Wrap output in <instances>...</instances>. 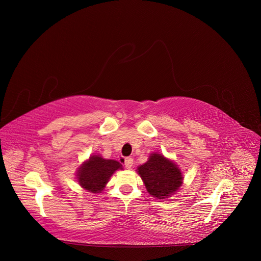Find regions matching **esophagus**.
<instances>
[{
  "mask_svg": "<svg viewBox=\"0 0 261 261\" xmlns=\"http://www.w3.org/2000/svg\"><path fill=\"white\" fill-rule=\"evenodd\" d=\"M133 166V159L132 158H126L125 159V167L127 169H130Z\"/></svg>",
  "mask_w": 261,
  "mask_h": 261,
  "instance_id": "obj_1",
  "label": "esophagus"
}]
</instances>
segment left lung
I'll return each mask as SVG.
<instances>
[{
    "mask_svg": "<svg viewBox=\"0 0 261 261\" xmlns=\"http://www.w3.org/2000/svg\"><path fill=\"white\" fill-rule=\"evenodd\" d=\"M140 174L148 193L159 200H166L180 189L184 176L180 167L165 155L152 152L148 161L139 166Z\"/></svg>",
    "mask_w": 261,
    "mask_h": 261,
    "instance_id": "1",
    "label": "left lung"
}]
</instances>
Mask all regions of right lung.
<instances>
[{
  "mask_svg": "<svg viewBox=\"0 0 261 261\" xmlns=\"http://www.w3.org/2000/svg\"><path fill=\"white\" fill-rule=\"evenodd\" d=\"M119 169H123L119 162L103 159L100 154H92L77 168L76 180L89 193L99 194L105 189L110 177Z\"/></svg>",
  "mask_w": 261,
  "mask_h": 261,
  "instance_id": "add662e5",
  "label": "right lung"
}]
</instances>
